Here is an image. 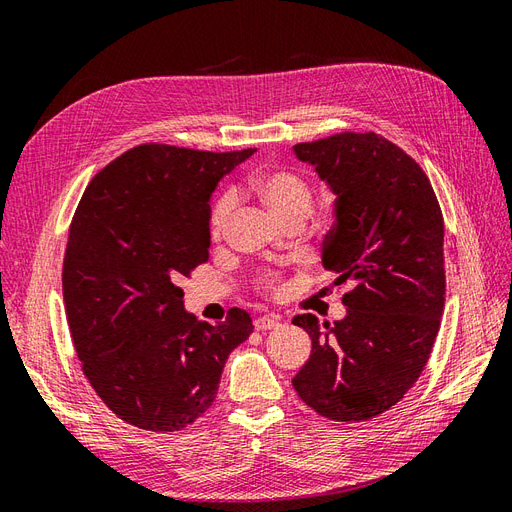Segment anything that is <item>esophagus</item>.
I'll return each instance as SVG.
<instances>
[{"mask_svg": "<svg viewBox=\"0 0 512 512\" xmlns=\"http://www.w3.org/2000/svg\"><path fill=\"white\" fill-rule=\"evenodd\" d=\"M280 324H282V322L277 320V318H273V316H260V318L254 320L256 331H273V329L280 327Z\"/></svg>", "mask_w": 512, "mask_h": 512, "instance_id": "1", "label": "esophagus"}]
</instances>
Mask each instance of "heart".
I'll list each match as a JSON object with an SVG mask.
<instances>
[{
    "mask_svg": "<svg viewBox=\"0 0 512 512\" xmlns=\"http://www.w3.org/2000/svg\"><path fill=\"white\" fill-rule=\"evenodd\" d=\"M256 198L265 205L277 220L288 222L297 215H307L312 207V190L303 177L286 168H269L256 173L250 183H247ZM232 211H235V196L230 192L220 194L213 200L209 211V235L220 239L228 226ZM262 288H273V277H262Z\"/></svg>",
    "mask_w": 512,
    "mask_h": 512,
    "instance_id": "1",
    "label": "heart"
}]
</instances>
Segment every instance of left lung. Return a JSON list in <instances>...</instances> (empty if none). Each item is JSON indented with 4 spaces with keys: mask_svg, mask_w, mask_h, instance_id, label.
I'll return each mask as SVG.
<instances>
[{
    "mask_svg": "<svg viewBox=\"0 0 512 512\" xmlns=\"http://www.w3.org/2000/svg\"><path fill=\"white\" fill-rule=\"evenodd\" d=\"M335 196L322 267L348 282L346 316L292 324L312 354L292 378L331 421H367L393 408L421 376L444 312V220L423 168L380 134L342 132L292 147Z\"/></svg>",
    "mask_w": 512,
    "mask_h": 512,
    "instance_id": "8db88e82",
    "label": "left lung"
}]
</instances>
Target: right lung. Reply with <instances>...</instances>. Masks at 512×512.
<instances>
[{
  "mask_svg": "<svg viewBox=\"0 0 512 512\" xmlns=\"http://www.w3.org/2000/svg\"><path fill=\"white\" fill-rule=\"evenodd\" d=\"M256 149L141 145L91 179L70 224L64 307L83 374L121 421L179 431L203 416L247 312L220 324L185 312L183 277L209 258V203Z\"/></svg>",
  "mask_w": 512,
  "mask_h": 512,
  "instance_id": "add662e5",
  "label": "right lung"
}]
</instances>
